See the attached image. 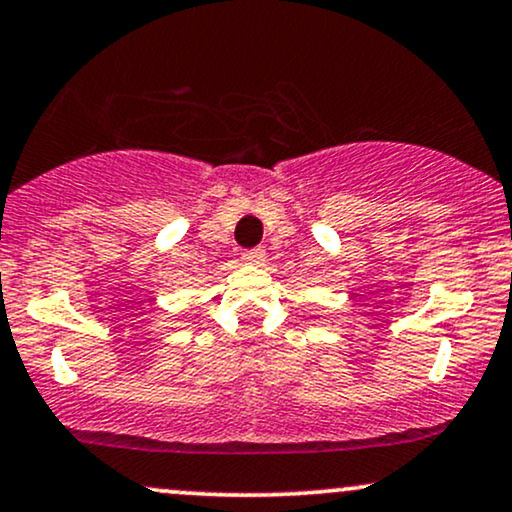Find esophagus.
Returning <instances> with one entry per match:
<instances>
[{
	"mask_svg": "<svg viewBox=\"0 0 512 512\" xmlns=\"http://www.w3.org/2000/svg\"><path fill=\"white\" fill-rule=\"evenodd\" d=\"M243 262L248 264H262L264 262V248H250V250H243Z\"/></svg>",
	"mask_w": 512,
	"mask_h": 512,
	"instance_id": "34e87169",
	"label": "esophagus"
}]
</instances>
